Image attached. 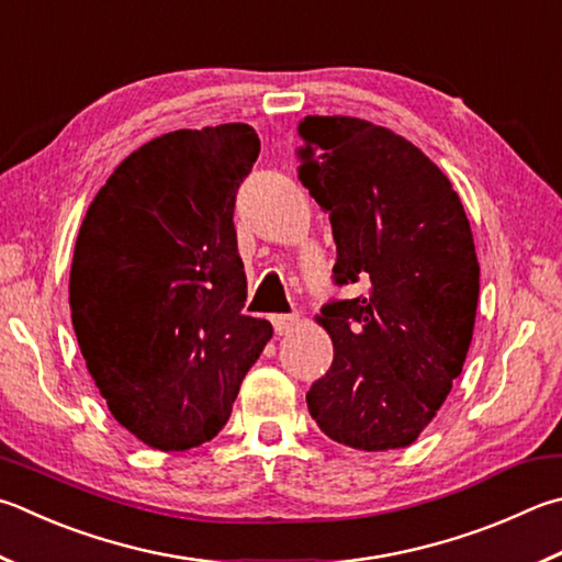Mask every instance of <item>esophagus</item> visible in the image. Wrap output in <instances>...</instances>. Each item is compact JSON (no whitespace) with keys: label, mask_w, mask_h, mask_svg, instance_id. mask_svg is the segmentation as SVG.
Returning a JSON list of instances; mask_svg holds the SVG:
<instances>
[{"label":"esophagus","mask_w":562,"mask_h":562,"mask_svg":"<svg viewBox=\"0 0 562 562\" xmlns=\"http://www.w3.org/2000/svg\"><path fill=\"white\" fill-rule=\"evenodd\" d=\"M297 322H300V316L297 314H274L272 316V326H274V334H288V331H292L294 326H297Z\"/></svg>","instance_id":"34e87169"}]
</instances>
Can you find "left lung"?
<instances>
[{
  "label": "left lung",
  "mask_w": 562,
  "mask_h": 562,
  "mask_svg": "<svg viewBox=\"0 0 562 562\" xmlns=\"http://www.w3.org/2000/svg\"><path fill=\"white\" fill-rule=\"evenodd\" d=\"M300 137L297 177L331 221L334 284L366 290L316 316L334 361L310 387V415L353 450L407 447L447 401L472 344V228L450 179L395 132L310 115Z\"/></svg>",
  "instance_id": "8db88e82"
}]
</instances>
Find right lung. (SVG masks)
Instances as JSON below:
<instances>
[{
	"label": "right lung",
	"mask_w": 562,
	"mask_h": 562,
	"mask_svg": "<svg viewBox=\"0 0 562 562\" xmlns=\"http://www.w3.org/2000/svg\"><path fill=\"white\" fill-rule=\"evenodd\" d=\"M260 155L250 125L177 130L98 191L70 265V319L115 420L155 450L218 435L272 326L243 314L236 193Z\"/></svg>",
	"instance_id": "right-lung-1"
}]
</instances>
